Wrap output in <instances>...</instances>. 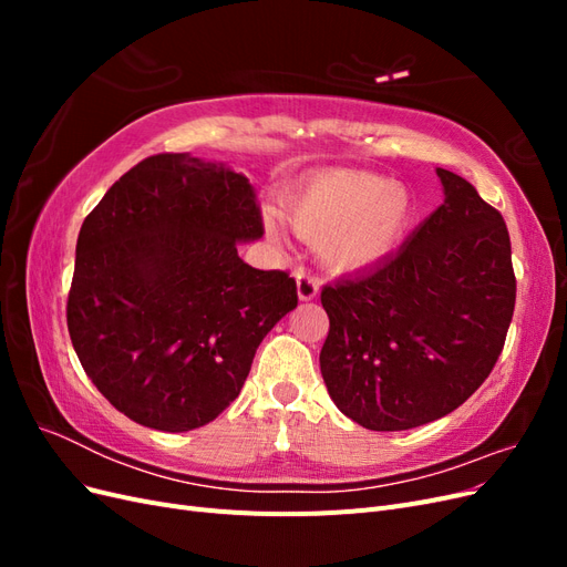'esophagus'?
Returning a JSON list of instances; mask_svg holds the SVG:
<instances>
[{
  "mask_svg": "<svg viewBox=\"0 0 567 567\" xmlns=\"http://www.w3.org/2000/svg\"><path fill=\"white\" fill-rule=\"evenodd\" d=\"M296 286H298V298L305 300V302L315 300L317 293H319V281L315 277H310V274H305V271H298Z\"/></svg>",
  "mask_w": 567,
  "mask_h": 567,
  "instance_id": "obj_1",
  "label": "esophagus"
}]
</instances>
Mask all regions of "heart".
<instances>
[{"mask_svg":"<svg viewBox=\"0 0 567 567\" xmlns=\"http://www.w3.org/2000/svg\"><path fill=\"white\" fill-rule=\"evenodd\" d=\"M284 217L317 246L326 269L352 274L383 265L400 248L416 221V198L379 173L333 167L302 182L284 200Z\"/></svg>","mask_w":567,"mask_h":567,"instance_id":"b5f03b06","label":"heart"}]
</instances>
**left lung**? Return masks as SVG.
I'll list each match as a JSON object with an SVG mask.
<instances>
[{
    "mask_svg": "<svg viewBox=\"0 0 567 567\" xmlns=\"http://www.w3.org/2000/svg\"><path fill=\"white\" fill-rule=\"evenodd\" d=\"M444 203L379 267L323 286L319 354L336 406L369 431L452 414L485 383L516 307L506 221L437 167Z\"/></svg>",
    "mask_w": 567,
    "mask_h": 567,
    "instance_id": "1",
    "label": "left lung"
}]
</instances>
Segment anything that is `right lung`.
Returning <instances> with one entry per match:
<instances>
[{
  "instance_id": "obj_1",
  "label": "right lung",
  "mask_w": 567,
  "mask_h": 567,
  "mask_svg": "<svg viewBox=\"0 0 567 567\" xmlns=\"http://www.w3.org/2000/svg\"><path fill=\"white\" fill-rule=\"evenodd\" d=\"M262 234L246 175L188 153L134 165L84 217L68 333L127 419L186 433L238 398L257 346L298 307L296 279L238 257Z\"/></svg>"
}]
</instances>
